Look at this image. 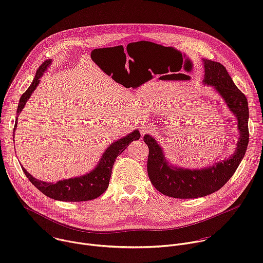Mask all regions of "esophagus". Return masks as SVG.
<instances>
[{"label":"esophagus","mask_w":263,"mask_h":263,"mask_svg":"<svg viewBox=\"0 0 263 263\" xmlns=\"http://www.w3.org/2000/svg\"><path fill=\"white\" fill-rule=\"evenodd\" d=\"M148 126H146V125H144L142 128H141V133H145L147 130H148Z\"/></svg>","instance_id":"34e87169"}]
</instances>
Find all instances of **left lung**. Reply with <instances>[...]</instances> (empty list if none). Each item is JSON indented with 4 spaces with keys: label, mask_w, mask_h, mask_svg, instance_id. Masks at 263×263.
Listing matches in <instances>:
<instances>
[{
    "label": "left lung",
    "mask_w": 263,
    "mask_h": 263,
    "mask_svg": "<svg viewBox=\"0 0 263 263\" xmlns=\"http://www.w3.org/2000/svg\"><path fill=\"white\" fill-rule=\"evenodd\" d=\"M202 61L205 72L202 82L211 86L226 103L237 120L239 137L234 153L228 158L206 167L187 168L171 163L156 138L145 134L143 140L148 146V178L159 193L176 199L205 197L221 189L237 170L249 143V107L246 96L236 87L223 65L208 59Z\"/></svg>",
    "instance_id": "1"
}]
</instances>
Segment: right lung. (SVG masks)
<instances>
[{
    "mask_svg": "<svg viewBox=\"0 0 263 263\" xmlns=\"http://www.w3.org/2000/svg\"><path fill=\"white\" fill-rule=\"evenodd\" d=\"M51 63H52V60L50 59L45 61L39 67L31 85L26 90V92L23 93V96L21 97L20 103L17 106V111H16L17 117L15 120L14 131L17 126L20 114L23 111L27 101L30 99L33 91L36 89L37 86H39L41 82V78L44 76V72H46V70L51 65ZM139 138H140V133L137 129H135L131 133L127 134L126 136L112 142L105 149V152L103 153L99 162L90 172L78 177L59 180L55 183L45 182V181L36 179L31 174H29L22 164L21 166L24 174L27 176V178L30 180V182L36 187V189L51 199L62 201V202L90 201L100 197L108 189L112 167H114L116 159L118 158L119 155H121V153H123V151H125V148L132 141L137 140Z\"/></svg>",
    "mask_w": 263,
    "mask_h": 263,
    "instance_id": "1",
    "label": "right lung"
}]
</instances>
